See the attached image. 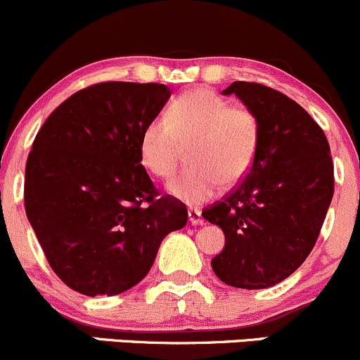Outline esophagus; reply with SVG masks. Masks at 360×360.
<instances>
[{
  "label": "esophagus",
  "instance_id": "esophagus-1",
  "mask_svg": "<svg viewBox=\"0 0 360 360\" xmlns=\"http://www.w3.org/2000/svg\"><path fill=\"white\" fill-rule=\"evenodd\" d=\"M188 221H191L192 225H202L205 224V218H202L201 211L199 210H188Z\"/></svg>",
  "mask_w": 360,
  "mask_h": 360
}]
</instances>
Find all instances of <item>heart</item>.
Masks as SVG:
<instances>
[{"label": "heart", "mask_w": 360, "mask_h": 360, "mask_svg": "<svg viewBox=\"0 0 360 360\" xmlns=\"http://www.w3.org/2000/svg\"><path fill=\"white\" fill-rule=\"evenodd\" d=\"M192 140L191 168L179 173L166 191L188 206L205 205L225 187L236 185L251 169L260 140L258 120L250 109L229 105L206 88H195L169 105L168 116H155L142 129V165L159 179L176 168L180 143Z\"/></svg>", "instance_id": "heart-1"}]
</instances>
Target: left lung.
I'll return each instance as SVG.
<instances>
[{"label":"left lung","mask_w":360,"mask_h":360,"mask_svg":"<svg viewBox=\"0 0 360 360\" xmlns=\"http://www.w3.org/2000/svg\"><path fill=\"white\" fill-rule=\"evenodd\" d=\"M257 116L258 150L246 179L202 218L218 225L225 246L211 260L221 283L265 290L290 277L312 251L335 192L328 139L302 105L258 83L234 81Z\"/></svg>","instance_id":"left-lung-1"}]
</instances>
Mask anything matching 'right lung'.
<instances>
[{"label": "right lung", "instance_id": "obj_1", "mask_svg": "<svg viewBox=\"0 0 360 360\" xmlns=\"http://www.w3.org/2000/svg\"><path fill=\"white\" fill-rule=\"evenodd\" d=\"M172 91L158 83L94 84L62 102L25 165V213L53 272L86 296L120 295L149 274L187 207L159 198L139 154L143 126Z\"/></svg>", "mask_w": 360, "mask_h": 360}]
</instances>
